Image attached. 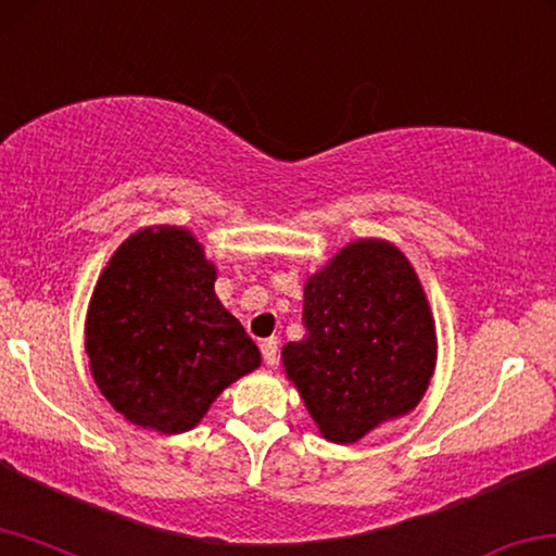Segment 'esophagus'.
Listing matches in <instances>:
<instances>
[{
    "mask_svg": "<svg viewBox=\"0 0 556 556\" xmlns=\"http://www.w3.org/2000/svg\"><path fill=\"white\" fill-rule=\"evenodd\" d=\"M261 353H263V361L266 365H276L278 363V340L276 338H268L261 343Z\"/></svg>",
    "mask_w": 556,
    "mask_h": 556,
    "instance_id": "1",
    "label": "esophagus"
}]
</instances>
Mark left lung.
<instances>
[{
    "label": "left lung",
    "mask_w": 556,
    "mask_h": 556,
    "mask_svg": "<svg viewBox=\"0 0 556 556\" xmlns=\"http://www.w3.org/2000/svg\"><path fill=\"white\" fill-rule=\"evenodd\" d=\"M303 326L283 365L330 442L361 440L420 403L438 343L420 280L395 245H345L305 283Z\"/></svg>",
    "instance_id": "8db88e82"
}]
</instances>
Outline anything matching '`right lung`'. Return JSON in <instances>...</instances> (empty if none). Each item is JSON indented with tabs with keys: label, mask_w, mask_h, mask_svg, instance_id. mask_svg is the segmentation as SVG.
<instances>
[{
	"label": "right lung",
	"mask_w": 556,
	"mask_h": 556,
	"mask_svg": "<svg viewBox=\"0 0 556 556\" xmlns=\"http://www.w3.org/2000/svg\"><path fill=\"white\" fill-rule=\"evenodd\" d=\"M216 270L184 228H143L93 288L87 353L99 390L126 420L174 434L206 415L261 353L216 298Z\"/></svg>",
	"instance_id": "1"
}]
</instances>
